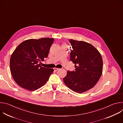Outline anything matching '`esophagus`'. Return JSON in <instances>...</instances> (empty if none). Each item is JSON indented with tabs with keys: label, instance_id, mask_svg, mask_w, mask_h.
Masks as SVG:
<instances>
[{
	"label": "esophagus",
	"instance_id": "obj_1",
	"mask_svg": "<svg viewBox=\"0 0 123 123\" xmlns=\"http://www.w3.org/2000/svg\"><path fill=\"white\" fill-rule=\"evenodd\" d=\"M54 69V71H55V72H56V71H58V70L59 69V68H55Z\"/></svg>",
	"mask_w": 123,
	"mask_h": 123
}]
</instances>
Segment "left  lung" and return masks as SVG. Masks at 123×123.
<instances>
[{
  "mask_svg": "<svg viewBox=\"0 0 123 123\" xmlns=\"http://www.w3.org/2000/svg\"><path fill=\"white\" fill-rule=\"evenodd\" d=\"M70 59L75 64V71H68L63 81L69 89L81 93L90 90L99 80L103 71V60L99 51L92 45L69 39Z\"/></svg>",
  "mask_w": 123,
  "mask_h": 123,
  "instance_id": "1",
  "label": "left lung"
}]
</instances>
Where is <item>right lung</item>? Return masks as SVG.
<instances>
[{"instance_id":"right-lung-1","label":"right lung","mask_w":123,"mask_h":123,"mask_svg":"<svg viewBox=\"0 0 123 123\" xmlns=\"http://www.w3.org/2000/svg\"><path fill=\"white\" fill-rule=\"evenodd\" d=\"M54 38L31 39L20 43L12 54L11 72L15 82L20 87L33 91L42 86L54 72L53 68L41 66L39 62L48 56Z\"/></svg>"}]
</instances>
